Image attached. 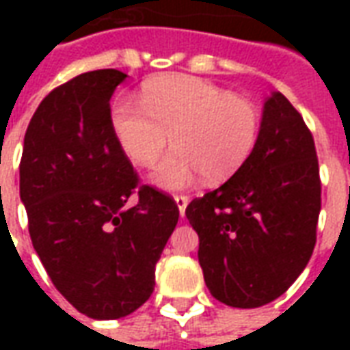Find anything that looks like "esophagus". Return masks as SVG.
I'll return each mask as SVG.
<instances>
[{"label":"esophagus","instance_id":"esophagus-1","mask_svg":"<svg viewBox=\"0 0 350 350\" xmlns=\"http://www.w3.org/2000/svg\"><path fill=\"white\" fill-rule=\"evenodd\" d=\"M174 200L176 206H178V210H180V215H183V213H185V208L189 204V197H185V195H176Z\"/></svg>","mask_w":350,"mask_h":350}]
</instances>
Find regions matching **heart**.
<instances>
[{
    "label": "heart",
    "instance_id": "obj_1",
    "mask_svg": "<svg viewBox=\"0 0 350 350\" xmlns=\"http://www.w3.org/2000/svg\"><path fill=\"white\" fill-rule=\"evenodd\" d=\"M110 125L122 150L137 165H150L167 148L174 150L155 165L152 182L183 189L198 180L221 183L234 176L257 144L258 108L195 77H161L140 92V107L118 99Z\"/></svg>",
    "mask_w": 350,
    "mask_h": 350
}]
</instances>
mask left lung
Wrapping results in <instances>:
<instances>
[{"label":"left lung","mask_w":350,"mask_h":350,"mask_svg":"<svg viewBox=\"0 0 350 350\" xmlns=\"http://www.w3.org/2000/svg\"><path fill=\"white\" fill-rule=\"evenodd\" d=\"M321 180L315 142L283 93L266 97L257 144L234 176L185 210L213 298L260 308L293 285L317 240Z\"/></svg>","instance_id":"1"}]
</instances>
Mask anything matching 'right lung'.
<instances>
[{
    "instance_id": "right-lung-1",
    "label": "right lung",
    "mask_w": 350,
    "mask_h": 350,
    "mask_svg": "<svg viewBox=\"0 0 350 350\" xmlns=\"http://www.w3.org/2000/svg\"><path fill=\"white\" fill-rule=\"evenodd\" d=\"M125 79L99 69L52 90L27 125L20 161L35 251L65 300L99 321L131 315L152 296L180 217L168 195L138 185L112 131L110 97Z\"/></svg>"
}]
</instances>
